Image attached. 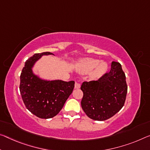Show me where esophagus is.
<instances>
[{
  "label": "esophagus",
  "mask_w": 150,
  "mask_h": 150,
  "mask_svg": "<svg viewBox=\"0 0 150 150\" xmlns=\"http://www.w3.org/2000/svg\"><path fill=\"white\" fill-rule=\"evenodd\" d=\"M80 87H81V85H80L79 83L76 81L75 83V89H79Z\"/></svg>",
  "instance_id": "obj_1"
}]
</instances>
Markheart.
Returning <instances> with one entry per match:
<instances>
[{"label": "heart", "mask_w": 150, "mask_h": 150, "mask_svg": "<svg viewBox=\"0 0 150 150\" xmlns=\"http://www.w3.org/2000/svg\"><path fill=\"white\" fill-rule=\"evenodd\" d=\"M78 69L81 73H88L95 69L93 75L96 77H100L105 73L108 65L104 61L99 62L94 59H86L78 64Z\"/></svg>", "instance_id": "b5f03b06"}]
</instances>
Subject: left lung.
<instances>
[{
  "mask_svg": "<svg viewBox=\"0 0 150 150\" xmlns=\"http://www.w3.org/2000/svg\"><path fill=\"white\" fill-rule=\"evenodd\" d=\"M81 89L83 92L81 104L88 117L96 121L111 117L124 105L127 92L121 64L113 61L108 73L97 81L83 82Z\"/></svg>",
  "mask_w": 150,
  "mask_h": 150,
  "instance_id": "left-lung-1",
  "label": "left lung"
}]
</instances>
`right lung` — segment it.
Masks as SVG:
<instances>
[{
	"instance_id": "right-lung-1",
	"label": "right lung",
	"mask_w": 150,
	"mask_h": 150,
	"mask_svg": "<svg viewBox=\"0 0 150 150\" xmlns=\"http://www.w3.org/2000/svg\"><path fill=\"white\" fill-rule=\"evenodd\" d=\"M50 52L37 53L27 60L20 76V92L26 108L37 117L49 119L59 113L67 99L72 93L75 81H47L35 75L33 67L42 55Z\"/></svg>"
}]
</instances>
